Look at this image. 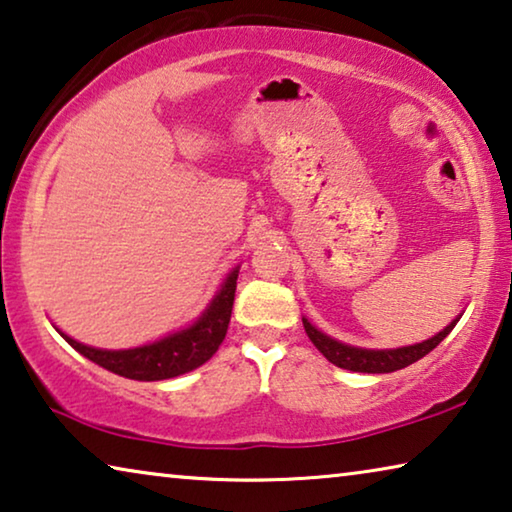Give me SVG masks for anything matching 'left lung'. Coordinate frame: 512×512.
<instances>
[{"mask_svg":"<svg viewBox=\"0 0 512 512\" xmlns=\"http://www.w3.org/2000/svg\"><path fill=\"white\" fill-rule=\"evenodd\" d=\"M460 316L448 322L442 332L428 338V341L403 345V348H387V350L357 348V345L341 343V341H336V338L327 336L325 332H320V329L313 327L306 318H302V322H304L306 334H309V338H311V343L316 345L322 355H325V359L332 361L334 366L345 368V371H355V373H393V371H400V368L414 364V361L423 359L430 350H435L437 345L442 343L448 334H451V329L455 327V322L460 320Z\"/></svg>","mask_w":512,"mask_h":512,"instance_id":"1","label":"left lung"}]
</instances>
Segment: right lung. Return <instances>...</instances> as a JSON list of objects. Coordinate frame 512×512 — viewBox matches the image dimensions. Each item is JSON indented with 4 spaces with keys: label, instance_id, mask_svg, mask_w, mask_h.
I'll use <instances>...</instances> for the list:
<instances>
[{
    "label": "right lung",
    "instance_id": "add662e5",
    "mask_svg": "<svg viewBox=\"0 0 512 512\" xmlns=\"http://www.w3.org/2000/svg\"><path fill=\"white\" fill-rule=\"evenodd\" d=\"M238 272L240 265L233 267V270L226 274L215 297H212L210 304L203 309L201 316L196 318L192 325L157 338L153 343L125 350H105L75 341V338L61 332L59 327L57 332L64 336L80 355L91 359L93 364L107 368V371L121 377H128V380L157 382L185 375L194 371V368L206 364V361L219 350V345H222L226 329H229L231 322Z\"/></svg>",
    "mask_w": 512,
    "mask_h": 512
}]
</instances>
